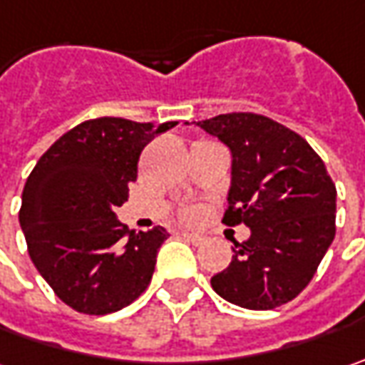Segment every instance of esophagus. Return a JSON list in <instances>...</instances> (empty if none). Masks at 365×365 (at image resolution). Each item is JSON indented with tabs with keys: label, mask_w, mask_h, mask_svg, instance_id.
Wrapping results in <instances>:
<instances>
[{
	"label": "esophagus",
	"mask_w": 365,
	"mask_h": 365,
	"mask_svg": "<svg viewBox=\"0 0 365 365\" xmlns=\"http://www.w3.org/2000/svg\"><path fill=\"white\" fill-rule=\"evenodd\" d=\"M182 239H185V241L192 243V245H202V243L206 241L202 235H194V232H182Z\"/></svg>",
	"instance_id": "34e87169"
}]
</instances>
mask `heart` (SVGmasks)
<instances>
[{"label":"heart","instance_id":"obj_1","mask_svg":"<svg viewBox=\"0 0 365 365\" xmlns=\"http://www.w3.org/2000/svg\"><path fill=\"white\" fill-rule=\"evenodd\" d=\"M185 216H187V218H190V220H192V218H194V216H196V214H194V212H187V214H185Z\"/></svg>","mask_w":365,"mask_h":365}]
</instances>
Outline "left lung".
<instances>
[{
	"mask_svg": "<svg viewBox=\"0 0 365 365\" xmlns=\"http://www.w3.org/2000/svg\"><path fill=\"white\" fill-rule=\"evenodd\" d=\"M196 124L232 157L222 222L251 229L210 279L214 292L249 310L282 307L309 286L335 239V183L309 143L276 120L232 112Z\"/></svg>",
	"mask_w": 365,
	"mask_h": 365,
	"instance_id": "8db88e82",
	"label": "left lung"
}]
</instances>
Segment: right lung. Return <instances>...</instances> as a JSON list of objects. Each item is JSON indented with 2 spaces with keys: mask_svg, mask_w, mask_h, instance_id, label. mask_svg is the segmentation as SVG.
Returning <instances> with one entry per match:
<instances>
[{
  "mask_svg": "<svg viewBox=\"0 0 365 365\" xmlns=\"http://www.w3.org/2000/svg\"><path fill=\"white\" fill-rule=\"evenodd\" d=\"M175 124L86 120L61 136L28 175L20 208L28 253L73 310L110 314L147 290L167 230H128L116 208L128 200L143 149Z\"/></svg>",
  "mask_w": 365,
  "mask_h": 365,
  "instance_id": "right-lung-1",
  "label": "right lung"
}]
</instances>
